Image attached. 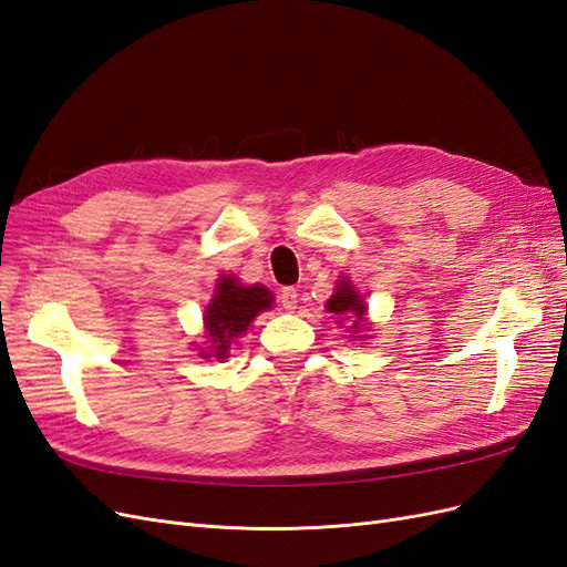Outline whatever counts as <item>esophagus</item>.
<instances>
[{
  "instance_id": "1",
  "label": "esophagus",
  "mask_w": 567,
  "mask_h": 567,
  "mask_svg": "<svg viewBox=\"0 0 567 567\" xmlns=\"http://www.w3.org/2000/svg\"><path fill=\"white\" fill-rule=\"evenodd\" d=\"M279 300H281V307L284 310H296L298 307V290L293 288V286H288V288H284L281 293H279Z\"/></svg>"
}]
</instances>
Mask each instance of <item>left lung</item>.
<instances>
[{
	"label": "left lung",
	"mask_w": 567,
	"mask_h": 567,
	"mask_svg": "<svg viewBox=\"0 0 567 567\" xmlns=\"http://www.w3.org/2000/svg\"><path fill=\"white\" fill-rule=\"evenodd\" d=\"M326 310L333 312L336 319H340L338 323L348 321L350 323V338H362L359 336V331L362 329H369L367 326V305L362 300V296L357 293V288L348 281L342 279L338 281L333 296L329 298V302H326Z\"/></svg>",
	"instance_id": "left-lung-1"
}]
</instances>
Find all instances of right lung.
Masks as SVG:
<instances>
[{"label":"right lung","instance_id":"add662e5","mask_svg":"<svg viewBox=\"0 0 567 567\" xmlns=\"http://www.w3.org/2000/svg\"><path fill=\"white\" fill-rule=\"evenodd\" d=\"M271 302L274 298L269 288L260 284L244 286L236 277H219L215 296L203 315L205 338H208L210 346L200 350V354L205 359H225L231 340L246 333L250 321L260 312L269 310Z\"/></svg>","mask_w":567,"mask_h":567}]
</instances>
